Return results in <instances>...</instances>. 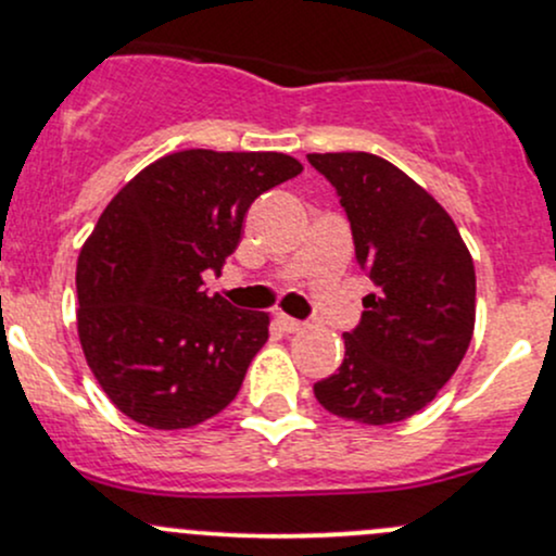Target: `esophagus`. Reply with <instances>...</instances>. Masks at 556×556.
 I'll list each match as a JSON object with an SVG mask.
<instances>
[{
	"instance_id": "34e87169",
	"label": "esophagus",
	"mask_w": 556,
	"mask_h": 556,
	"mask_svg": "<svg viewBox=\"0 0 556 556\" xmlns=\"http://www.w3.org/2000/svg\"><path fill=\"white\" fill-rule=\"evenodd\" d=\"M277 321H279V327L285 329V332H303V329H306V321H301V319H292V316H288V314H277Z\"/></svg>"
}]
</instances>
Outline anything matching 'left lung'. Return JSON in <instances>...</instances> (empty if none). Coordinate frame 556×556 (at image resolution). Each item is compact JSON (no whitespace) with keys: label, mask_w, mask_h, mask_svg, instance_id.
Segmentation results:
<instances>
[{"label":"left lung","mask_w":556,"mask_h":556,"mask_svg":"<svg viewBox=\"0 0 556 556\" xmlns=\"http://www.w3.org/2000/svg\"><path fill=\"white\" fill-rule=\"evenodd\" d=\"M308 163L338 189L375 285L358 327L343 334V364L314 395L353 422H404L446 386L472 340V255L443 205L386 157L311 152Z\"/></svg>","instance_id":"left-lung-1"}]
</instances>
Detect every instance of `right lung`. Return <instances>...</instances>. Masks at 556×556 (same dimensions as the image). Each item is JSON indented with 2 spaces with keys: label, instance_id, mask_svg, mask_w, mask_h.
Here are the masks:
<instances>
[{
  "label": "right lung",
  "instance_id": "obj_1",
  "mask_svg": "<svg viewBox=\"0 0 556 556\" xmlns=\"http://www.w3.org/2000/svg\"><path fill=\"white\" fill-rule=\"evenodd\" d=\"M303 170L285 152L181 150L115 194L78 253V340L118 412L181 430L235 401L268 314L203 290L258 194Z\"/></svg>",
  "mask_w": 556,
  "mask_h": 556
}]
</instances>
